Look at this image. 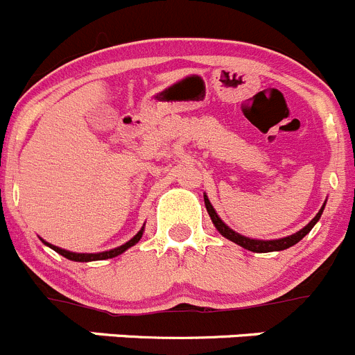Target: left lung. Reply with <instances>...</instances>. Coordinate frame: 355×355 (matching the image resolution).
<instances>
[{"instance_id": "left-lung-1", "label": "left lung", "mask_w": 355, "mask_h": 355, "mask_svg": "<svg viewBox=\"0 0 355 355\" xmlns=\"http://www.w3.org/2000/svg\"><path fill=\"white\" fill-rule=\"evenodd\" d=\"M205 207H207V211L208 215H210L211 223H214V226L217 227V231L220 234H223L224 238H227V240H231L233 243L240 245V247L247 248V250H250V252H278V250H286V248L293 247V245H296L297 241L303 240L304 236H306L310 231H312V227L315 226L317 223H319L320 215H322L324 211V207H326V201H324L322 208H320L319 211H317L315 217L310 220V223L306 224L304 227H301L297 233L291 234V236H284V238H277V240H256V238H248V236H243V234L236 233V231L231 230L230 226H227L226 223H224L223 218L218 217L217 211H215V208L211 207L210 200H208V196L205 194Z\"/></svg>"}]
</instances>
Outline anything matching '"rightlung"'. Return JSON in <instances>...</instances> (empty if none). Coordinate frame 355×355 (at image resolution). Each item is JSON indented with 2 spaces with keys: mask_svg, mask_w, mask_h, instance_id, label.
Wrapping results in <instances>:
<instances>
[{
  "mask_svg": "<svg viewBox=\"0 0 355 355\" xmlns=\"http://www.w3.org/2000/svg\"><path fill=\"white\" fill-rule=\"evenodd\" d=\"M144 227H141L140 231H138L135 236L131 238L129 241H125L124 245H121V247H115L112 248V250H105V252H96V254H82V252H69V250H64V248L61 247H55V245L49 243V241H45L43 238H40V240L43 241V243L47 245V247H51L52 250H55L58 254H61L62 257H66V259L69 261H77V263H89V261H103V259H112V257H117L121 256L122 252H125L128 248H131L132 245H137L138 241H140V238L144 236Z\"/></svg>",
  "mask_w": 355,
  "mask_h": 355,
  "instance_id": "1",
  "label": "right lung"
}]
</instances>
